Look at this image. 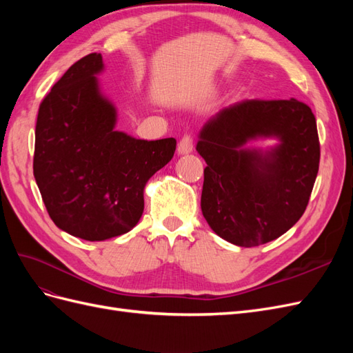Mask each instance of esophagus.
<instances>
[{
  "label": "esophagus",
  "instance_id": "1",
  "mask_svg": "<svg viewBox=\"0 0 353 353\" xmlns=\"http://www.w3.org/2000/svg\"><path fill=\"white\" fill-rule=\"evenodd\" d=\"M193 148H194L193 137H191L190 134H187V135H184L183 138H181L179 143H178V153L179 154H188V153L193 152Z\"/></svg>",
  "mask_w": 353,
  "mask_h": 353
}]
</instances>
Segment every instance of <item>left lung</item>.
<instances>
[{
	"mask_svg": "<svg viewBox=\"0 0 353 353\" xmlns=\"http://www.w3.org/2000/svg\"><path fill=\"white\" fill-rule=\"evenodd\" d=\"M258 136H276L271 152L244 151ZM197 152L205 159L201 212L219 237L241 248L279 239L301 219L319 168V138L307 104L243 100L203 126Z\"/></svg>",
	"mask_w": 353,
	"mask_h": 353,
	"instance_id": "1",
	"label": "left lung"
}]
</instances>
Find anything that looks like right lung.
<instances>
[{
	"instance_id": "right-lung-1",
	"label": "right lung",
	"mask_w": 353,
	"mask_h": 353,
	"mask_svg": "<svg viewBox=\"0 0 353 353\" xmlns=\"http://www.w3.org/2000/svg\"><path fill=\"white\" fill-rule=\"evenodd\" d=\"M101 54L72 65L39 104L34 176L50 218L73 237L101 241L132 230L144 187L174 157L176 140L114 131L116 109L95 74Z\"/></svg>"
}]
</instances>
